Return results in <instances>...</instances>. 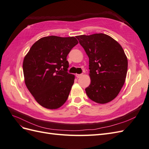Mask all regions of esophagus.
<instances>
[{
  "label": "esophagus",
  "mask_w": 149,
  "mask_h": 149,
  "mask_svg": "<svg viewBox=\"0 0 149 149\" xmlns=\"http://www.w3.org/2000/svg\"><path fill=\"white\" fill-rule=\"evenodd\" d=\"M83 76V74H76V78H80L81 76Z\"/></svg>",
  "instance_id": "1"
}]
</instances>
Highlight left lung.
<instances>
[{"label": "left lung", "instance_id": "obj_1", "mask_svg": "<svg viewBox=\"0 0 149 149\" xmlns=\"http://www.w3.org/2000/svg\"><path fill=\"white\" fill-rule=\"evenodd\" d=\"M89 57L91 83L85 89L88 97L106 104L118 95L125 83L128 61L120 45L104 33L76 36Z\"/></svg>", "mask_w": 149, "mask_h": 149}]
</instances>
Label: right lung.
Instances as JSON below:
<instances>
[{
	"instance_id": "obj_1",
	"label": "right lung",
	"mask_w": 149,
	"mask_h": 149,
	"mask_svg": "<svg viewBox=\"0 0 149 149\" xmlns=\"http://www.w3.org/2000/svg\"><path fill=\"white\" fill-rule=\"evenodd\" d=\"M78 43L75 37L49 36L36 42L23 61L25 83L40 105L56 109L68 97L74 75L67 72V55Z\"/></svg>"
}]
</instances>
